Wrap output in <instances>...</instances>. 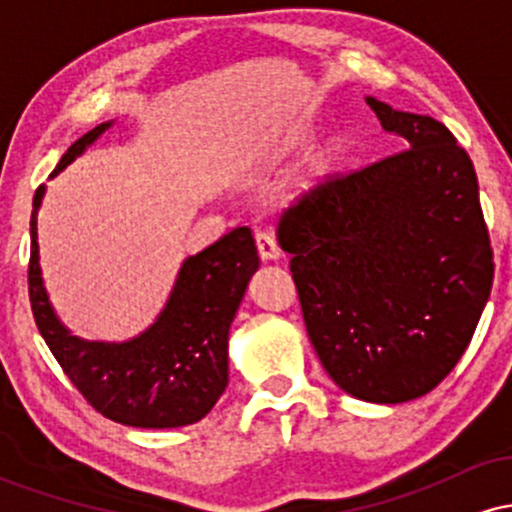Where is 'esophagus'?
I'll use <instances>...</instances> for the list:
<instances>
[{"mask_svg": "<svg viewBox=\"0 0 512 512\" xmlns=\"http://www.w3.org/2000/svg\"><path fill=\"white\" fill-rule=\"evenodd\" d=\"M255 245H257V252H260L262 260H279V257H281V250H279V245H276L272 233L257 231L255 233Z\"/></svg>", "mask_w": 512, "mask_h": 512, "instance_id": "34e87169", "label": "esophagus"}]
</instances>
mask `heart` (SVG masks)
I'll use <instances>...</instances> for the list:
<instances>
[{"label": "heart", "instance_id": "b5f03b06", "mask_svg": "<svg viewBox=\"0 0 512 512\" xmlns=\"http://www.w3.org/2000/svg\"><path fill=\"white\" fill-rule=\"evenodd\" d=\"M330 161H332V151H327L325 156L320 158V161L315 163V168H313V173L315 175H322V173H327V168H330Z\"/></svg>", "mask_w": 512, "mask_h": 512}]
</instances>
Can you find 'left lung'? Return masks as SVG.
<instances>
[{"label": "left lung", "instance_id": "left-lung-1", "mask_svg": "<svg viewBox=\"0 0 512 512\" xmlns=\"http://www.w3.org/2000/svg\"><path fill=\"white\" fill-rule=\"evenodd\" d=\"M404 151L325 175L276 223L305 330L351 397L399 404L438 387L472 342L493 248L472 158L443 122L368 98Z\"/></svg>", "mask_w": 512, "mask_h": 512}]
</instances>
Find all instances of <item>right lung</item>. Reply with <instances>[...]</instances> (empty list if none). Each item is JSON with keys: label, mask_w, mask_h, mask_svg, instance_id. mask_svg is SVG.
Listing matches in <instances>:
<instances>
[{"label": "right lung", "mask_w": 512, "mask_h": 512, "mask_svg": "<svg viewBox=\"0 0 512 512\" xmlns=\"http://www.w3.org/2000/svg\"><path fill=\"white\" fill-rule=\"evenodd\" d=\"M108 127L105 122L76 139L55 173ZM40 199L43 187L33 197L28 298L35 325L64 375L98 414L117 424L178 428L207 416L228 385V330L252 272L260 267L250 228H233L187 257L161 317L142 337L125 344L84 342L60 325L40 279L35 226Z\"/></svg>", "instance_id": "obj_1"}]
</instances>
